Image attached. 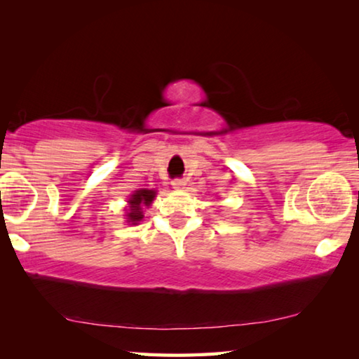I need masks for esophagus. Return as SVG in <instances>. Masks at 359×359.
Masks as SVG:
<instances>
[{"instance_id": "esophagus-1", "label": "esophagus", "mask_w": 359, "mask_h": 359, "mask_svg": "<svg viewBox=\"0 0 359 359\" xmlns=\"http://www.w3.org/2000/svg\"><path fill=\"white\" fill-rule=\"evenodd\" d=\"M171 185H172V188H175V190H182V188L185 187V180H182V179H175V180H172V182H171Z\"/></svg>"}]
</instances>
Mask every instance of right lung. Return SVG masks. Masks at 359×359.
I'll use <instances>...</instances> for the list:
<instances>
[{
	"label": "right lung",
	"instance_id": "right-lung-1",
	"mask_svg": "<svg viewBox=\"0 0 359 359\" xmlns=\"http://www.w3.org/2000/svg\"><path fill=\"white\" fill-rule=\"evenodd\" d=\"M155 190H147V188H141L131 194L128 199V212H126V222L131 224H137L144 218V205H150L155 199Z\"/></svg>",
	"mask_w": 359,
	"mask_h": 359
}]
</instances>
